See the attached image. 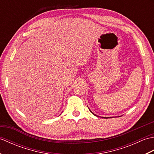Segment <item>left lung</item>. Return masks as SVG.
Segmentation results:
<instances>
[{
    "instance_id": "left-lung-1",
    "label": "left lung",
    "mask_w": 154,
    "mask_h": 154,
    "mask_svg": "<svg viewBox=\"0 0 154 154\" xmlns=\"http://www.w3.org/2000/svg\"><path fill=\"white\" fill-rule=\"evenodd\" d=\"M90 111H91V110H90ZM91 113H93V112H91ZM94 114V115L96 116V114ZM103 118H105V119H106V118H111V117H103Z\"/></svg>"
}]
</instances>
